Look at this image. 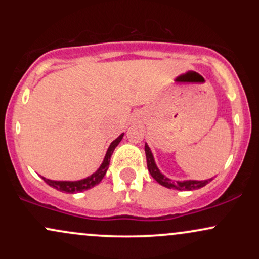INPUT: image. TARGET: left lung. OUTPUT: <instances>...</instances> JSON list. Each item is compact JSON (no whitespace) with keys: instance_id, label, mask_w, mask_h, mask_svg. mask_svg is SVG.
<instances>
[{"instance_id":"obj_1","label":"left lung","mask_w":259,"mask_h":259,"mask_svg":"<svg viewBox=\"0 0 259 259\" xmlns=\"http://www.w3.org/2000/svg\"><path fill=\"white\" fill-rule=\"evenodd\" d=\"M145 153H146V160H147V168L150 174L157 183L160 184L162 186L168 187V189L179 190V191H191V190H197L201 187L206 186L212 179L208 180H184V181H173L169 178L165 177L160 173V170L157 167L156 162H154L153 154L151 152V148L148 147L147 144H145Z\"/></svg>"}]
</instances>
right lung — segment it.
<instances>
[{"mask_svg": "<svg viewBox=\"0 0 259 259\" xmlns=\"http://www.w3.org/2000/svg\"><path fill=\"white\" fill-rule=\"evenodd\" d=\"M123 136H124V134H120V135L118 136V138L115 139L111 145H109L108 150H107V152H106L105 158H103L102 164H101L100 168L97 169L94 174H91L90 177L85 178V179H81V180H76V181L50 180V179H46V178H44V177H42V179L45 180V183L49 184V185L52 186L53 189H57L58 191L65 192V194H75V192L85 191V190H89V189H91V187L96 186L97 184L101 183V180H102L103 177L106 175L107 169H108V167H109V162H111V157H112L113 151H114V148L119 145V142L121 141V139H123Z\"/></svg>", "mask_w": 259, "mask_h": 259, "instance_id": "right-lung-1", "label": "right lung"}]
</instances>
